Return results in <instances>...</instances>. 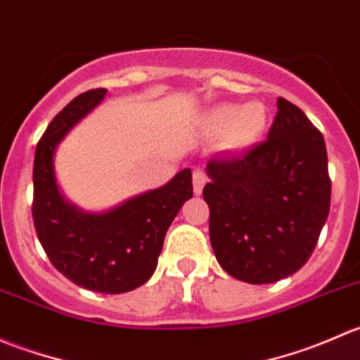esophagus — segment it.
<instances>
[{"label":"esophagus","mask_w":360,"mask_h":360,"mask_svg":"<svg viewBox=\"0 0 360 360\" xmlns=\"http://www.w3.org/2000/svg\"><path fill=\"white\" fill-rule=\"evenodd\" d=\"M205 183H207L205 170H202V169L193 170V191H195V195H200L202 193V190H203V186H205Z\"/></svg>","instance_id":"obj_1"}]
</instances>
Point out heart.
<instances>
[{"mask_svg":"<svg viewBox=\"0 0 360 360\" xmlns=\"http://www.w3.org/2000/svg\"><path fill=\"white\" fill-rule=\"evenodd\" d=\"M268 123L264 104L250 101L245 104L223 103L203 116V127L212 136L221 134V144L226 150H244L252 146Z\"/></svg>","mask_w":360,"mask_h":360,"instance_id":"b5f03b06","label":"heart"}]
</instances>
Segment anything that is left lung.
Segmentation results:
<instances>
[{
  "mask_svg": "<svg viewBox=\"0 0 360 360\" xmlns=\"http://www.w3.org/2000/svg\"><path fill=\"white\" fill-rule=\"evenodd\" d=\"M268 139L244 155H216L203 200L217 263L249 284L296 274L317 245L331 205L321 130L284 97Z\"/></svg>",
  "mask_w": 360,
  "mask_h": 360,
  "instance_id": "left-lung-1",
  "label": "left lung"
}]
</instances>
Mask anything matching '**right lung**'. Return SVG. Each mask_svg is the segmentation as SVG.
Returning a JSON list of instances; mask_svg holds the SVG:
<instances>
[{"label":"right lung","instance_id":"right-lung-1","mask_svg":"<svg viewBox=\"0 0 360 360\" xmlns=\"http://www.w3.org/2000/svg\"><path fill=\"white\" fill-rule=\"evenodd\" d=\"M106 89L79 94L46 127L32 169V221L50 263L79 288L122 294L150 281L174 217L193 197L191 170L165 186L130 198L101 214L66 202L53 174V153L64 136L104 99Z\"/></svg>","mask_w":360,"mask_h":360}]
</instances>
